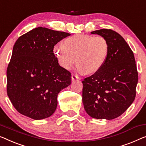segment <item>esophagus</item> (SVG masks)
Returning a JSON list of instances; mask_svg holds the SVG:
<instances>
[{"instance_id":"34e87169","label":"esophagus","mask_w":146,"mask_h":146,"mask_svg":"<svg viewBox=\"0 0 146 146\" xmlns=\"http://www.w3.org/2000/svg\"><path fill=\"white\" fill-rule=\"evenodd\" d=\"M71 79H72V80H77V79H80V78L78 77L77 75H75V74H72L71 75Z\"/></svg>"}]
</instances>
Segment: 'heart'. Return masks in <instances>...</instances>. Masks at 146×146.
<instances>
[{
  "instance_id": "heart-1",
  "label": "heart",
  "mask_w": 146,
  "mask_h": 146,
  "mask_svg": "<svg viewBox=\"0 0 146 146\" xmlns=\"http://www.w3.org/2000/svg\"><path fill=\"white\" fill-rule=\"evenodd\" d=\"M110 44L104 36L76 35L56 45L54 52L60 66L69 69L76 61L78 70L92 74L100 69L107 59Z\"/></svg>"
}]
</instances>
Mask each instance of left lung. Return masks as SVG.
Returning <instances> with one entry per match:
<instances>
[{
	"instance_id": "8db88e82",
	"label": "left lung",
	"mask_w": 146,
	"mask_h": 146,
	"mask_svg": "<svg viewBox=\"0 0 146 146\" xmlns=\"http://www.w3.org/2000/svg\"><path fill=\"white\" fill-rule=\"evenodd\" d=\"M91 33L104 36L110 50L102 68L82 80V103L91 117L111 120L123 114L135 99L138 80L135 58L118 33L103 29Z\"/></svg>"
}]
</instances>
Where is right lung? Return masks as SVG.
<instances>
[{
	"label": "right lung",
	"mask_w": 146,
	"mask_h": 146,
	"mask_svg": "<svg viewBox=\"0 0 146 146\" xmlns=\"http://www.w3.org/2000/svg\"><path fill=\"white\" fill-rule=\"evenodd\" d=\"M69 35L39 27L16 40L6 75L7 94L19 113L40 120L56 111L58 93L70 85L71 74L58 64L54 47Z\"/></svg>",
	"instance_id": "right-lung-1"
}]
</instances>
